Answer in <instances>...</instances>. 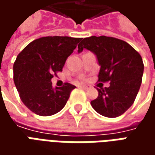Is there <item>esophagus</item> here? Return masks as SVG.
<instances>
[{
  "instance_id": "34e87169",
  "label": "esophagus",
  "mask_w": 155,
  "mask_h": 155,
  "mask_svg": "<svg viewBox=\"0 0 155 155\" xmlns=\"http://www.w3.org/2000/svg\"><path fill=\"white\" fill-rule=\"evenodd\" d=\"M80 87H81V89H83V90H85V91H87V90H89V89L91 88L89 85H81Z\"/></svg>"
}]
</instances>
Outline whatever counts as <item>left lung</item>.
Returning a JSON list of instances; mask_svg holds the SVG:
<instances>
[{
    "label": "left lung",
    "mask_w": 155,
    "mask_h": 155,
    "mask_svg": "<svg viewBox=\"0 0 155 155\" xmlns=\"http://www.w3.org/2000/svg\"><path fill=\"white\" fill-rule=\"evenodd\" d=\"M91 51L101 66L99 81H110V86L97 88L98 97L91 102L97 113L108 118L124 114L133 104L139 92L143 73L142 57L125 41L108 36L84 38L78 52Z\"/></svg>",
    "instance_id": "1"
}]
</instances>
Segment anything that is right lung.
<instances>
[{"label":"right lung","instance_id":"right-lung-1","mask_svg":"<svg viewBox=\"0 0 155 155\" xmlns=\"http://www.w3.org/2000/svg\"><path fill=\"white\" fill-rule=\"evenodd\" d=\"M82 38L45 36L35 40L18 54L13 65L14 82L21 100L41 116L61 111L75 86L65 83L53 88L51 79L62 71Z\"/></svg>","mask_w":155,"mask_h":155}]
</instances>
